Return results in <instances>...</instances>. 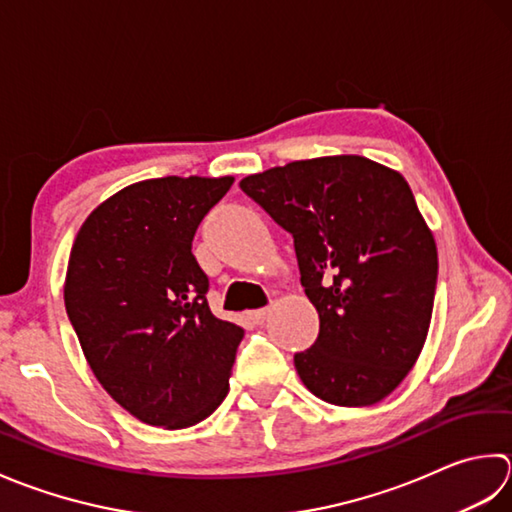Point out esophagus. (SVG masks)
<instances>
[{"label":"esophagus","instance_id":"esophagus-1","mask_svg":"<svg viewBox=\"0 0 512 512\" xmlns=\"http://www.w3.org/2000/svg\"><path fill=\"white\" fill-rule=\"evenodd\" d=\"M249 320L252 322H256V325H263V322L267 320V316H269V307H263V309H254V311H249Z\"/></svg>","mask_w":512,"mask_h":512}]
</instances>
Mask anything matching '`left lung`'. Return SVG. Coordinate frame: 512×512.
I'll list each match as a JSON object with an SVG mask.
<instances>
[{
    "label": "left lung",
    "mask_w": 512,
    "mask_h": 512,
    "mask_svg": "<svg viewBox=\"0 0 512 512\" xmlns=\"http://www.w3.org/2000/svg\"><path fill=\"white\" fill-rule=\"evenodd\" d=\"M294 236L320 331L294 356L329 404L380 402L413 369L429 333L437 249L402 174L364 156L294 161L241 181Z\"/></svg>",
    "instance_id": "8db88e82"
}]
</instances>
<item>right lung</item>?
Returning a JSON list of instances; mask_svg holds the SVG:
<instances>
[{"label":"right lung","instance_id":"add662e5","mask_svg":"<svg viewBox=\"0 0 512 512\" xmlns=\"http://www.w3.org/2000/svg\"><path fill=\"white\" fill-rule=\"evenodd\" d=\"M232 183H134L101 203L72 245L70 325L101 387L145 424L187 429L227 395L243 329L210 311L192 241Z\"/></svg>","mask_w":512,"mask_h":512}]
</instances>
